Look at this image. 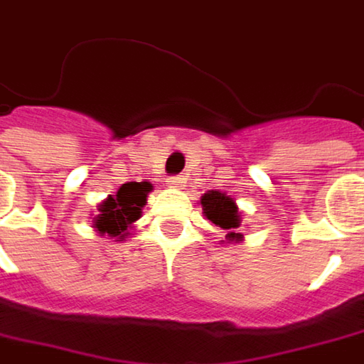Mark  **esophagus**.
<instances>
[{
  "label": "esophagus",
  "mask_w": 364,
  "mask_h": 364,
  "mask_svg": "<svg viewBox=\"0 0 364 364\" xmlns=\"http://www.w3.org/2000/svg\"><path fill=\"white\" fill-rule=\"evenodd\" d=\"M183 177H179V175H177V177H168V179H166V185H168V187H181L183 185Z\"/></svg>",
  "instance_id": "34e87169"
}]
</instances>
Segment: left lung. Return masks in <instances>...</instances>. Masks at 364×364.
Returning a JSON list of instances; mask_svg holds the SVG:
<instances>
[{
  "mask_svg": "<svg viewBox=\"0 0 364 364\" xmlns=\"http://www.w3.org/2000/svg\"><path fill=\"white\" fill-rule=\"evenodd\" d=\"M201 208H203V215L215 224L218 228L226 230V240L222 242H240L245 236L240 232V213H238V205L236 201L222 193V191H208L201 196Z\"/></svg>",
  "mask_w": 364,
  "mask_h": 364,
  "instance_id": "1",
  "label": "left lung"
}]
</instances>
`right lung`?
I'll use <instances>...</instances> for the list:
<instances>
[{
  "label": "right lung",
  "instance_id": "1",
  "mask_svg": "<svg viewBox=\"0 0 364 364\" xmlns=\"http://www.w3.org/2000/svg\"><path fill=\"white\" fill-rule=\"evenodd\" d=\"M151 191L152 183L149 181L124 183L116 196H109L97 205L93 228L100 234L124 240L130 234L128 230L142 215V208L146 205V198Z\"/></svg>",
  "mask_w": 364,
  "mask_h": 364
}]
</instances>
